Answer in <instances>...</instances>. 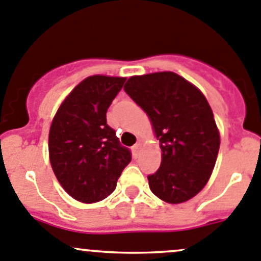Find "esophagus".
Masks as SVG:
<instances>
[{"mask_svg":"<svg viewBox=\"0 0 261 261\" xmlns=\"http://www.w3.org/2000/svg\"><path fill=\"white\" fill-rule=\"evenodd\" d=\"M140 149H141V144H135V145L133 146V152H134V156H138L139 152H140Z\"/></svg>","mask_w":261,"mask_h":261,"instance_id":"esophagus-1","label":"esophagus"}]
</instances>
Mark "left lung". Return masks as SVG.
Here are the masks:
<instances>
[{
	"instance_id": "1",
	"label": "left lung",
	"mask_w": 261,
	"mask_h": 261,
	"mask_svg": "<svg viewBox=\"0 0 261 261\" xmlns=\"http://www.w3.org/2000/svg\"><path fill=\"white\" fill-rule=\"evenodd\" d=\"M126 93L146 112L162 149V164L147 175L152 193L183 203L203 189L220 149V133L201 91L173 72L128 78Z\"/></svg>"
}]
</instances>
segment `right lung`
<instances>
[{"label": "right lung", "mask_w": 261, "mask_h": 261, "mask_svg": "<svg viewBox=\"0 0 261 261\" xmlns=\"http://www.w3.org/2000/svg\"><path fill=\"white\" fill-rule=\"evenodd\" d=\"M126 78L91 75L60 105L49 131V158L64 191L94 203L112 193L131 151L107 125V109Z\"/></svg>", "instance_id": "obj_1"}]
</instances>
